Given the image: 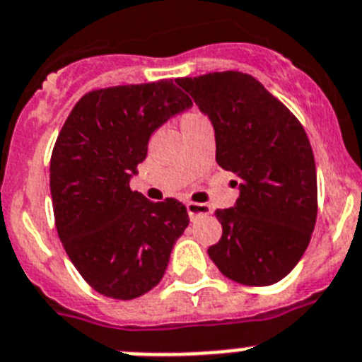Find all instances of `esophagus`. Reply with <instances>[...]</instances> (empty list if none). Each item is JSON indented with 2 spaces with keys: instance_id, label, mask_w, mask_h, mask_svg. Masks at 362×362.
I'll return each mask as SVG.
<instances>
[{
  "instance_id": "esophagus-1",
  "label": "esophagus",
  "mask_w": 362,
  "mask_h": 362,
  "mask_svg": "<svg viewBox=\"0 0 362 362\" xmlns=\"http://www.w3.org/2000/svg\"><path fill=\"white\" fill-rule=\"evenodd\" d=\"M187 207V213H189L191 220H197L199 216L209 215L211 213V207L207 206V204H197V202H187L185 204Z\"/></svg>"
}]
</instances>
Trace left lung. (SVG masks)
Instances as JSON below:
<instances>
[{
    "mask_svg": "<svg viewBox=\"0 0 362 362\" xmlns=\"http://www.w3.org/2000/svg\"><path fill=\"white\" fill-rule=\"evenodd\" d=\"M177 83L211 120L216 163L240 180L235 206L216 209L222 237L207 253L238 284H275L297 266L315 228L317 171L306 131L244 72Z\"/></svg>",
    "mask_w": 362,
    "mask_h": 362,
    "instance_id": "left-lung-1",
    "label": "left lung"
}]
</instances>
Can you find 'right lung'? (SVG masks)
<instances>
[{"label": "right lung", "mask_w": 362, "mask_h": 362, "mask_svg": "<svg viewBox=\"0 0 362 362\" xmlns=\"http://www.w3.org/2000/svg\"><path fill=\"white\" fill-rule=\"evenodd\" d=\"M193 105L173 80L90 90L74 105L50 156L56 229L90 288L131 300L153 290L189 224L175 199L131 191L156 129Z\"/></svg>", "instance_id": "right-lung-1"}]
</instances>
